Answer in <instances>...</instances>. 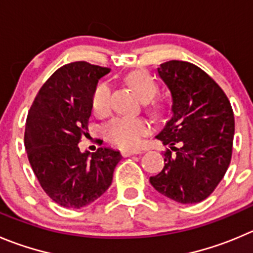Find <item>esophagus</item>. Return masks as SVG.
I'll return each mask as SVG.
<instances>
[{"label":"esophagus","instance_id":"1","mask_svg":"<svg viewBox=\"0 0 253 253\" xmlns=\"http://www.w3.org/2000/svg\"><path fill=\"white\" fill-rule=\"evenodd\" d=\"M123 156H131L135 155V154H141L140 150H123L122 151Z\"/></svg>","mask_w":253,"mask_h":253}]
</instances>
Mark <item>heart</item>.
<instances>
[{"label":"heart","instance_id":"1","mask_svg":"<svg viewBox=\"0 0 253 253\" xmlns=\"http://www.w3.org/2000/svg\"><path fill=\"white\" fill-rule=\"evenodd\" d=\"M125 81L134 92L141 98H153L156 85L151 77L144 71H133L125 77ZM110 86L100 83L95 86L92 94V109L97 115H105L110 110ZM150 131V124L143 118L119 117L113 119L104 128V135L110 143L122 148L133 149L140 145L144 135Z\"/></svg>","mask_w":253,"mask_h":253}]
</instances>
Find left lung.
Instances as JSON below:
<instances>
[{
	"label": "left lung",
	"instance_id": "obj_1",
	"mask_svg": "<svg viewBox=\"0 0 253 253\" xmlns=\"http://www.w3.org/2000/svg\"><path fill=\"white\" fill-rule=\"evenodd\" d=\"M158 74L172 104L171 118L155 138L170 149L164 153V168L150 177V184L176 203L197 204L210 196L230 165L232 108L217 83L195 64L165 62Z\"/></svg>",
	"mask_w": 253,
	"mask_h": 253
}]
</instances>
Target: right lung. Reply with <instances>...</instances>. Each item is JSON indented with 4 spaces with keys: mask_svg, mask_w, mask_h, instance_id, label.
I'll return each mask as SVG.
<instances>
[{
    "mask_svg": "<svg viewBox=\"0 0 253 253\" xmlns=\"http://www.w3.org/2000/svg\"><path fill=\"white\" fill-rule=\"evenodd\" d=\"M109 68L73 62L57 69L40 89L25 130V146L36 177L54 203L81 209L112 185L122 154L110 148L82 153L92 114V94Z\"/></svg>",
    "mask_w": 253,
    "mask_h": 253,
    "instance_id": "right-lung-1",
    "label": "right lung"
}]
</instances>
